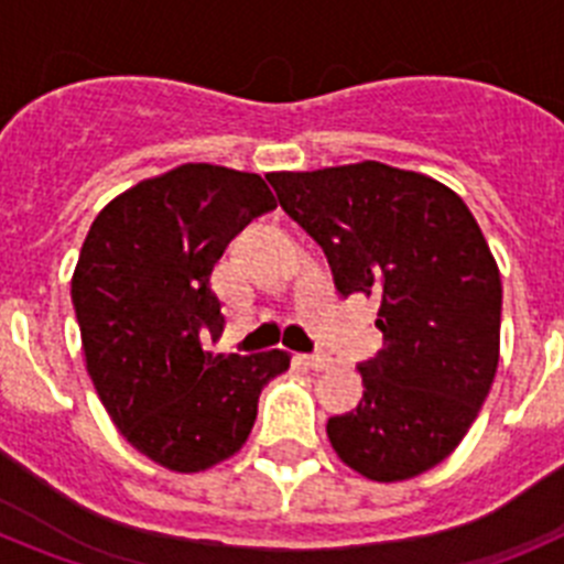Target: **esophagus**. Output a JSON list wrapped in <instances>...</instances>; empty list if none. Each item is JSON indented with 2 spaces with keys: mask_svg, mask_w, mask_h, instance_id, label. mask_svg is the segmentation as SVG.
Returning a JSON list of instances; mask_svg holds the SVG:
<instances>
[{
  "mask_svg": "<svg viewBox=\"0 0 564 564\" xmlns=\"http://www.w3.org/2000/svg\"><path fill=\"white\" fill-rule=\"evenodd\" d=\"M299 364H305L307 370H330L333 358L327 352H311V356H299Z\"/></svg>",
  "mask_w": 564,
  "mask_h": 564,
  "instance_id": "34e87169",
  "label": "esophagus"
}]
</instances>
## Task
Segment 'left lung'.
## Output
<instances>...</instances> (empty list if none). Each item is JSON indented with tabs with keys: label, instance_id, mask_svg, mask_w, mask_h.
Wrapping results in <instances>:
<instances>
[{
	"label": "left lung",
	"instance_id": "8db88e82",
	"mask_svg": "<svg viewBox=\"0 0 564 564\" xmlns=\"http://www.w3.org/2000/svg\"><path fill=\"white\" fill-rule=\"evenodd\" d=\"M279 206L316 239L344 299H381L383 350L358 364L364 395L327 421L344 463L410 480L455 452L500 361V271L466 203L426 174L364 161L273 172Z\"/></svg>",
	"mask_w": 564,
	"mask_h": 564
}]
</instances>
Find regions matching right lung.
<instances>
[{
    "label": "right lung",
    "instance_id": "obj_1",
    "mask_svg": "<svg viewBox=\"0 0 564 564\" xmlns=\"http://www.w3.org/2000/svg\"><path fill=\"white\" fill-rule=\"evenodd\" d=\"M276 208L259 174L186 163L115 197L89 226L73 273L87 372L134 449L203 471L251 435L259 392L291 352L214 356L226 316L212 271L234 237Z\"/></svg>",
    "mask_w": 564,
    "mask_h": 564
}]
</instances>
